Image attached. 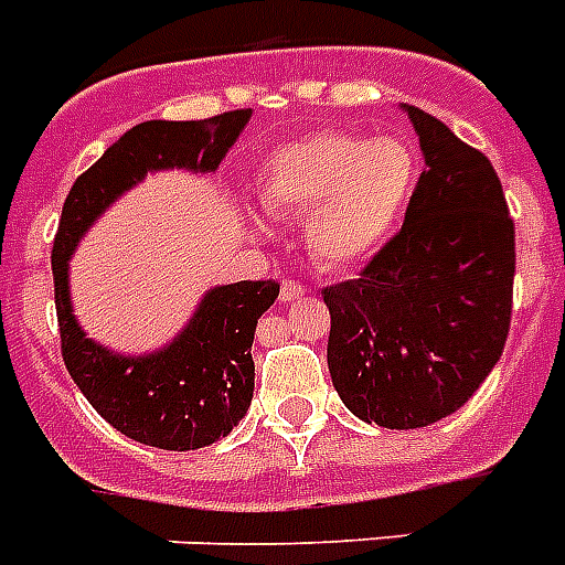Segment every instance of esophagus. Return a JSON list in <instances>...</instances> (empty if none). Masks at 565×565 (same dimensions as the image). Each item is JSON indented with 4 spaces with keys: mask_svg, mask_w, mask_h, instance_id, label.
Segmentation results:
<instances>
[{
    "mask_svg": "<svg viewBox=\"0 0 565 565\" xmlns=\"http://www.w3.org/2000/svg\"><path fill=\"white\" fill-rule=\"evenodd\" d=\"M306 295V288L297 282V279H282V286H279V300L282 303H291V300H300Z\"/></svg>",
    "mask_w": 565,
    "mask_h": 565,
    "instance_id": "obj_1",
    "label": "esophagus"
}]
</instances>
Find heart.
<instances>
[{"label": "heart", "instance_id": "1", "mask_svg": "<svg viewBox=\"0 0 565 565\" xmlns=\"http://www.w3.org/2000/svg\"><path fill=\"white\" fill-rule=\"evenodd\" d=\"M414 183L417 160L403 139L320 130L274 151L256 192L268 212L309 215L315 256L347 268L391 236Z\"/></svg>", "mask_w": 565, "mask_h": 565}]
</instances>
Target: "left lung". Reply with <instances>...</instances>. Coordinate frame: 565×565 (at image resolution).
Segmentation results:
<instances>
[{
    "instance_id": "obj_1",
    "label": "left lung",
    "mask_w": 565,
    "mask_h": 565,
    "mask_svg": "<svg viewBox=\"0 0 565 565\" xmlns=\"http://www.w3.org/2000/svg\"><path fill=\"white\" fill-rule=\"evenodd\" d=\"M426 169L403 230L355 279L323 288L332 385L364 423L419 428L476 394L502 355L516 236L493 162L405 107Z\"/></svg>"
}]
</instances>
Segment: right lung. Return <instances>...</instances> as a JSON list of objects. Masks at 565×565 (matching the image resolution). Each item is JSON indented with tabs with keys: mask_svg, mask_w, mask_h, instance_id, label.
I'll use <instances>...</instances> for the list:
<instances>
[{
	"mask_svg": "<svg viewBox=\"0 0 565 565\" xmlns=\"http://www.w3.org/2000/svg\"><path fill=\"white\" fill-rule=\"evenodd\" d=\"M250 119L230 110L201 121H142L113 142L63 201L54 233V306L63 364L87 403L130 440L169 452L201 449L245 419L254 399V332L277 300L274 279H242L206 291L169 347L116 355L84 335L70 303V256L78 238L125 189L148 171H215Z\"/></svg>",
	"mask_w": 565,
	"mask_h": 565,
	"instance_id": "obj_1",
	"label": "right lung"
}]
</instances>
